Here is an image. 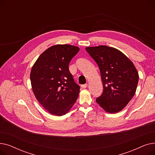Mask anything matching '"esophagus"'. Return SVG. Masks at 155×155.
Masks as SVG:
<instances>
[{
    "label": "esophagus",
    "mask_w": 155,
    "mask_h": 155,
    "mask_svg": "<svg viewBox=\"0 0 155 155\" xmlns=\"http://www.w3.org/2000/svg\"><path fill=\"white\" fill-rule=\"evenodd\" d=\"M87 84H84V85H81V87H82V88H87Z\"/></svg>",
    "instance_id": "1"
}]
</instances>
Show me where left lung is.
<instances>
[{
  "label": "left lung",
  "mask_w": 155,
  "mask_h": 155,
  "mask_svg": "<svg viewBox=\"0 0 155 155\" xmlns=\"http://www.w3.org/2000/svg\"><path fill=\"white\" fill-rule=\"evenodd\" d=\"M98 64L104 91L96 99L107 112L123 110L134 97L139 75L133 63L117 49L107 46L85 48Z\"/></svg>",
  "instance_id": "left-lung-1"
}]
</instances>
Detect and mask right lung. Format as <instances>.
I'll list each match as a JSON object with an SVG mask.
<instances>
[{"mask_svg": "<svg viewBox=\"0 0 155 155\" xmlns=\"http://www.w3.org/2000/svg\"><path fill=\"white\" fill-rule=\"evenodd\" d=\"M80 48L56 45L48 48L32 67V91L42 106L53 115L66 114L75 103L80 87L73 80L68 65Z\"/></svg>", "mask_w": 155, "mask_h": 155, "instance_id": "right-lung-1", "label": "right lung"}]
</instances>
